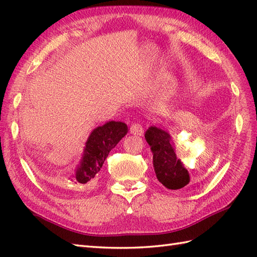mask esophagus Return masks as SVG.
Here are the masks:
<instances>
[{
	"label": "esophagus",
	"mask_w": 257,
	"mask_h": 257,
	"mask_svg": "<svg viewBox=\"0 0 257 257\" xmlns=\"http://www.w3.org/2000/svg\"><path fill=\"white\" fill-rule=\"evenodd\" d=\"M130 134L134 136H142L143 134V129L140 123H133L130 126Z\"/></svg>",
	"instance_id": "1"
}]
</instances>
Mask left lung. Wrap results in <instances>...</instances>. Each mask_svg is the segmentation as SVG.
Returning a JSON list of instances; mask_svg holds the SVG:
<instances>
[{"mask_svg": "<svg viewBox=\"0 0 257 257\" xmlns=\"http://www.w3.org/2000/svg\"><path fill=\"white\" fill-rule=\"evenodd\" d=\"M145 138L153 154V166L160 183L169 189H181L190 181L189 173L176 157L175 143L164 128L151 126Z\"/></svg>", "mask_w": 257, "mask_h": 257, "instance_id": "obj_1", "label": "left lung"}]
</instances>
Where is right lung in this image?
I'll list each match as a JSON object with an SVG mask.
<instances>
[{
    "label": "right lung",
    "instance_id": "1",
    "mask_svg": "<svg viewBox=\"0 0 257 257\" xmlns=\"http://www.w3.org/2000/svg\"><path fill=\"white\" fill-rule=\"evenodd\" d=\"M127 133V124L121 121L111 120L95 128L85 142L80 164L70 180L74 184L84 185L97 176L109 152Z\"/></svg>",
    "mask_w": 257,
    "mask_h": 257
}]
</instances>
